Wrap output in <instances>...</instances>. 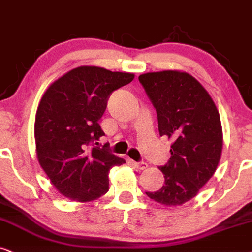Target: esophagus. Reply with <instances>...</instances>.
<instances>
[{
  "label": "esophagus",
  "mask_w": 252,
  "mask_h": 252,
  "mask_svg": "<svg viewBox=\"0 0 252 252\" xmlns=\"http://www.w3.org/2000/svg\"><path fill=\"white\" fill-rule=\"evenodd\" d=\"M132 165L136 167L137 169H140V170H144L147 168V163L146 162H136V161H132Z\"/></svg>",
  "instance_id": "esophagus-1"
}]
</instances>
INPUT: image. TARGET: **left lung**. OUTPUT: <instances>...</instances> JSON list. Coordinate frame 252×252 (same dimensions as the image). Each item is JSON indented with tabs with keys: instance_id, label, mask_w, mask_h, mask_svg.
Wrapping results in <instances>:
<instances>
[{
	"instance_id": "left-lung-1",
	"label": "left lung",
	"mask_w": 252,
	"mask_h": 252,
	"mask_svg": "<svg viewBox=\"0 0 252 252\" xmlns=\"http://www.w3.org/2000/svg\"><path fill=\"white\" fill-rule=\"evenodd\" d=\"M138 79L157 110L160 136L173 140L169 161L159 167L165 183L146 194L162 205H182L197 196L219 165V112L202 84L186 71L147 72Z\"/></svg>"
}]
</instances>
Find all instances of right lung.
<instances>
[{"label": "right lung", "mask_w": 252, "mask_h": 252, "mask_svg": "<svg viewBox=\"0 0 252 252\" xmlns=\"http://www.w3.org/2000/svg\"><path fill=\"white\" fill-rule=\"evenodd\" d=\"M135 78L133 73L83 65L56 79L40 100L34 123L36 158L60 193L79 203L100 198L109 189L108 173L126 160L96 140L105 135L98 121L109 95ZM94 147L91 149V145Z\"/></svg>", "instance_id": "add662e5"}]
</instances>
